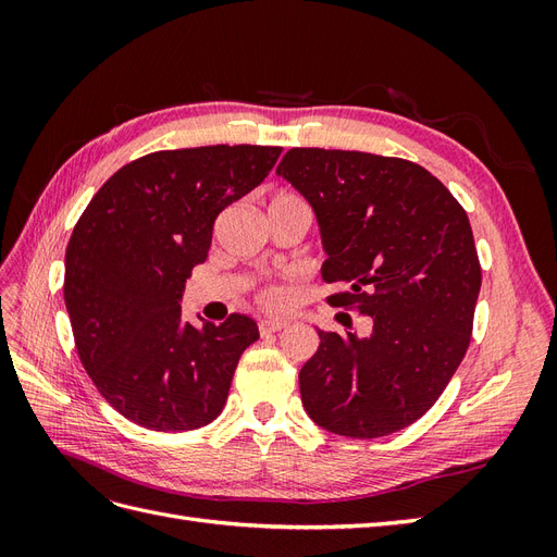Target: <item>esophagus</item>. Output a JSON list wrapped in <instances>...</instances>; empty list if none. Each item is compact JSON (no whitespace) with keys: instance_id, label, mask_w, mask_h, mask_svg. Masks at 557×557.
Here are the masks:
<instances>
[{"instance_id":"esophagus-1","label":"esophagus","mask_w":557,"mask_h":557,"mask_svg":"<svg viewBox=\"0 0 557 557\" xmlns=\"http://www.w3.org/2000/svg\"><path fill=\"white\" fill-rule=\"evenodd\" d=\"M288 327V320H260V332L262 334H274V332H281Z\"/></svg>"}]
</instances>
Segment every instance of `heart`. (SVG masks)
I'll return each mask as SVG.
<instances>
[{"instance_id":"b5f03b06","label":"heart","mask_w":557,"mask_h":557,"mask_svg":"<svg viewBox=\"0 0 557 557\" xmlns=\"http://www.w3.org/2000/svg\"><path fill=\"white\" fill-rule=\"evenodd\" d=\"M293 199H299V197L290 195V193H278V195L272 197V201H269V205H278V201H293ZM285 299H288V295H285V290L281 288V285L269 283V285H264V288L260 290V301H262L267 309H281L285 305Z\"/></svg>"}]
</instances>
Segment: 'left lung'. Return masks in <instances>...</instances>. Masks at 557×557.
Listing matches in <instances>:
<instances>
[{
  "label": "left lung",
  "mask_w": 557,
  "mask_h": 557,
  "mask_svg": "<svg viewBox=\"0 0 557 557\" xmlns=\"http://www.w3.org/2000/svg\"><path fill=\"white\" fill-rule=\"evenodd\" d=\"M315 211L327 305L369 315V334L323 332L301 367L315 425L350 440L409 428L442 397L471 342L481 262L469 218L423 166L360 150L293 148L278 164Z\"/></svg>",
  "instance_id": "left-lung-1"
}]
</instances>
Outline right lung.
I'll return each instance as SVG.
<instances>
[{
  "instance_id": "right-lung-1",
  "label": "right lung",
  "mask_w": 557,
  "mask_h": 557,
  "mask_svg": "<svg viewBox=\"0 0 557 557\" xmlns=\"http://www.w3.org/2000/svg\"><path fill=\"white\" fill-rule=\"evenodd\" d=\"M281 146L158 150L121 166L66 244L64 305L81 364L111 407L156 432H188L223 411L256 320H181L215 218L272 172Z\"/></svg>"
}]
</instances>
